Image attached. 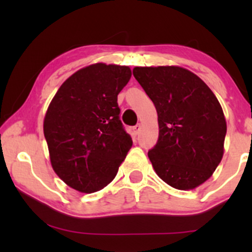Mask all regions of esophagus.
<instances>
[{
	"label": "esophagus",
	"mask_w": 252,
	"mask_h": 252,
	"mask_svg": "<svg viewBox=\"0 0 252 252\" xmlns=\"http://www.w3.org/2000/svg\"><path fill=\"white\" fill-rule=\"evenodd\" d=\"M141 131V124H136L135 126H132V134H134L135 136H137L138 134H140Z\"/></svg>",
	"instance_id": "esophagus-1"
}]
</instances>
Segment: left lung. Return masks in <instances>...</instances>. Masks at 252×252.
I'll list each match as a JSON object with an SVG mask.
<instances>
[{
	"instance_id": "obj_1",
	"label": "left lung",
	"mask_w": 252,
	"mask_h": 252,
	"mask_svg": "<svg viewBox=\"0 0 252 252\" xmlns=\"http://www.w3.org/2000/svg\"><path fill=\"white\" fill-rule=\"evenodd\" d=\"M132 74L158 111V138L148 152L156 174L176 189H195L221 161L226 122L220 104L182 67H135Z\"/></svg>"
}]
</instances>
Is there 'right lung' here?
I'll use <instances>...</instances> for the list:
<instances>
[{
  "label": "right lung",
  "mask_w": 252,
  "mask_h": 252,
  "mask_svg": "<svg viewBox=\"0 0 252 252\" xmlns=\"http://www.w3.org/2000/svg\"><path fill=\"white\" fill-rule=\"evenodd\" d=\"M130 77L126 66L94 63L72 74L52 99L43 134L54 172L72 189H104L131 148L117 103Z\"/></svg>",
  "instance_id": "right-lung-1"
}]
</instances>
